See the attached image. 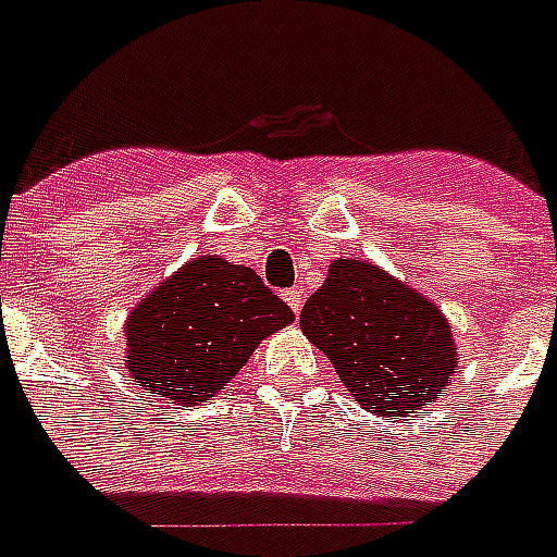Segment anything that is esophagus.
I'll return each instance as SVG.
<instances>
[{
    "instance_id": "1",
    "label": "esophagus",
    "mask_w": 557,
    "mask_h": 557,
    "mask_svg": "<svg viewBox=\"0 0 557 557\" xmlns=\"http://www.w3.org/2000/svg\"><path fill=\"white\" fill-rule=\"evenodd\" d=\"M283 300H286V304H289V307H292V312L298 315L300 307H304V292H300V289H286V292H283Z\"/></svg>"
}]
</instances>
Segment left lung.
I'll return each mask as SVG.
<instances>
[{
	"label": "left lung",
	"instance_id": "left-lung-1",
	"mask_svg": "<svg viewBox=\"0 0 557 557\" xmlns=\"http://www.w3.org/2000/svg\"><path fill=\"white\" fill-rule=\"evenodd\" d=\"M300 331L369 413L407 416L446 393L451 327L434 304L362 259H336L300 310Z\"/></svg>",
	"mask_w": 557,
	"mask_h": 557
}]
</instances>
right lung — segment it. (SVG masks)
<instances>
[{
    "label": "right lung",
    "instance_id": "obj_1",
    "mask_svg": "<svg viewBox=\"0 0 557 557\" xmlns=\"http://www.w3.org/2000/svg\"><path fill=\"white\" fill-rule=\"evenodd\" d=\"M295 321L253 268L197 257L126 319V369L164 405L215 398L259 342Z\"/></svg>",
    "mask_w": 557,
    "mask_h": 557
}]
</instances>
